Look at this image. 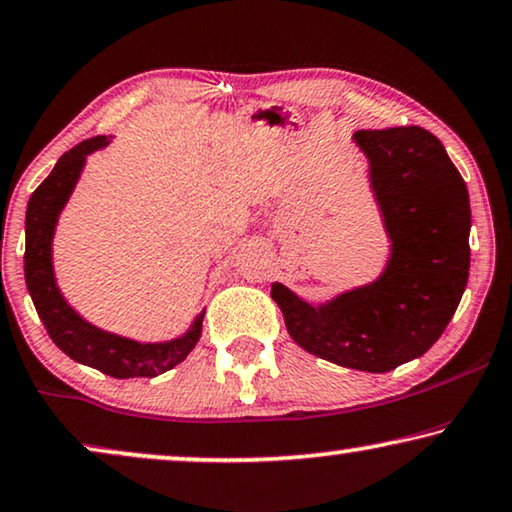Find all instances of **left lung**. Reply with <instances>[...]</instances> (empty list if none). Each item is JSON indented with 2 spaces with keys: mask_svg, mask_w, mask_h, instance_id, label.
<instances>
[{
  "mask_svg": "<svg viewBox=\"0 0 512 512\" xmlns=\"http://www.w3.org/2000/svg\"><path fill=\"white\" fill-rule=\"evenodd\" d=\"M352 141L369 160L392 243L383 273L322 304H308L283 283L271 285V297L306 352L345 369L385 373L422 357L462 301L471 266L469 190L427 129H362Z\"/></svg>",
  "mask_w": 512,
  "mask_h": 512,
  "instance_id": "obj_1",
  "label": "left lung"
}]
</instances>
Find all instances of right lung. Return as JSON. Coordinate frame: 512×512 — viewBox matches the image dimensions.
I'll use <instances>...</instances> for the list:
<instances>
[{"instance_id": "1", "label": "right lung", "mask_w": 512, "mask_h": 512, "mask_svg": "<svg viewBox=\"0 0 512 512\" xmlns=\"http://www.w3.org/2000/svg\"><path fill=\"white\" fill-rule=\"evenodd\" d=\"M109 143L111 136H95L78 143L57 160L50 176L32 192L25 215V283L43 327L64 355L111 378H155L181 364L194 350L206 311L194 318L183 336L160 343H141L111 334L85 320L62 297L55 280L53 236L57 220L83 174L88 155Z\"/></svg>"}]
</instances>
